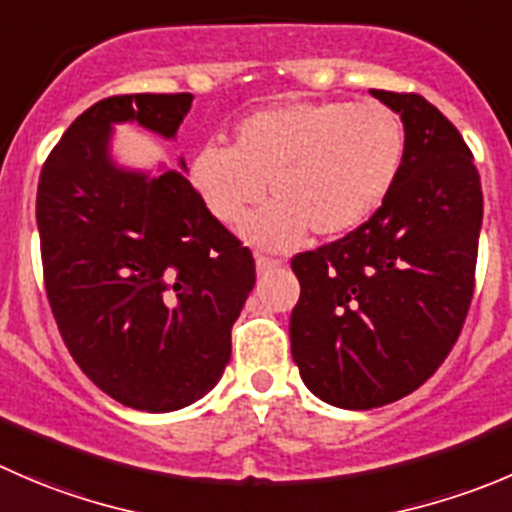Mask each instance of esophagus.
<instances>
[{
	"label": "esophagus",
	"mask_w": 512,
	"mask_h": 512,
	"mask_svg": "<svg viewBox=\"0 0 512 512\" xmlns=\"http://www.w3.org/2000/svg\"><path fill=\"white\" fill-rule=\"evenodd\" d=\"M255 265H257V272H270V270H277V267L282 265L280 260H275V257H267V255H257V260H255Z\"/></svg>",
	"instance_id": "esophagus-1"
}]
</instances>
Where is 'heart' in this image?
Instances as JSON below:
<instances>
[{"mask_svg": "<svg viewBox=\"0 0 512 512\" xmlns=\"http://www.w3.org/2000/svg\"><path fill=\"white\" fill-rule=\"evenodd\" d=\"M405 122L380 99L285 102L235 124L230 147H202L190 182L217 222L247 225L265 247H292L307 230L340 237L360 227L393 190L405 160Z\"/></svg>", "mask_w": 512, "mask_h": 512, "instance_id": "b5f03b06", "label": "heart"}]
</instances>
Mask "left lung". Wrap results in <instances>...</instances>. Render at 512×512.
Wrapping results in <instances>:
<instances>
[{"label": "left lung", "mask_w": 512, "mask_h": 512, "mask_svg": "<svg viewBox=\"0 0 512 512\" xmlns=\"http://www.w3.org/2000/svg\"><path fill=\"white\" fill-rule=\"evenodd\" d=\"M370 92L405 122L398 180L370 220L292 257V360L310 393L345 410L395 403L443 365L473 302L483 225L455 124L415 92Z\"/></svg>", "instance_id": "left-lung-1"}]
</instances>
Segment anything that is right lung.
<instances>
[{"instance_id":"right-lung-1","label":"right lung","mask_w":512,"mask_h":512,"mask_svg":"<svg viewBox=\"0 0 512 512\" xmlns=\"http://www.w3.org/2000/svg\"><path fill=\"white\" fill-rule=\"evenodd\" d=\"M190 104V92L99 99L49 152L37 187L59 335L102 393L145 413L180 410L215 388L255 287L252 252L185 175L124 172L107 155L114 122L175 137Z\"/></svg>"}]
</instances>
